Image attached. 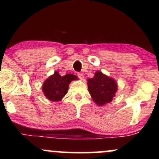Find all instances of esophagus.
Listing matches in <instances>:
<instances>
[{
  "mask_svg": "<svg viewBox=\"0 0 159 159\" xmlns=\"http://www.w3.org/2000/svg\"><path fill=\"white\" fill-rule=\"evenodd\" d=\"M78 77L81 80L84 79V76L83 73H78Z\"/></svg>",
  "mask_w": 159,
  "mask_h": 159,
  "instance_id": "34e87169",
  "label": "esophagus"
}]
</instances>
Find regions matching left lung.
Returning <instances> with one entry per match:
<instances>
[{"label": "left lung", "instance_id": "obj_1", "mask_svg": "<svg viewBox=\"0 0 159 159\" xmlns=\"http://www.w3.org/2000/svg\"><path fill=\"white\" fill-rule=\"evenodd\" d=\"M87 86L91 97L98 106L110 103L118 88L116 80L100 71L95 72L93 78L87 79Z\"/></svg>", "mask_w": 159, "mask_h": 159}]
</instances>
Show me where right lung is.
<instances>
[{"instance_id": "obj_1", "label": "right lung", "mask_w": 159, "mask_h": 159, "mask_svg": "<svg viewBox=\"0 0 159 159\" xmlns=\"http://www.w3.org/2000/svg\"><path fill=\"white\" fill-rule=\"evenodd\" d=\"M75 80H78V77L73 74H67L61 76L59 72L56 71L44 81L42 90L45 97L50 101H61L68 92L69 84Z\"/></svg>"}]
</instances>
